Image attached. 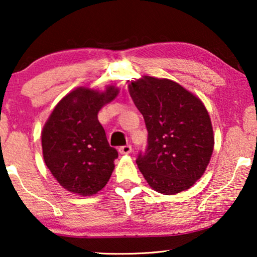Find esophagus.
<instances>
[{
  "instance_id": "obj_1",
  "label": "esophagus",
  "mask_w": 257,
  "mask_h": 257,
  "mask_svg": "<svg viewBox=\"0 0 257 257\" xmlns=\"http://www.w3.org/2000/svg\"><path fill=\"white\" fill-rule=\"evenodd\" d=\"M131 151H132V146L128 145V144L125 146L119 147V153L120 154H128V153H131Z\"/></svg>"
}]
</instances>
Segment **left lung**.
I'll use <instances>...</instances> for the list:
<instances>
[{
    "label": "left lung",
    "mask_w": 257,
    "mask_h": 257,
    "mask_svg": "<svg viewBox=\"0 0 257 257\" xmlns=\"http://www.w3.org/2000/svg\"><path fill=\"white\" fill-rule=\"evenodd\" d=\"M128 92L145 119L149 137L137 165L151 187L172 195L205 173L214 149L209 114L200 98L166 78L144 76Z\"/></svg>",
    "instance_id": "obj_1"
}]
</instances>
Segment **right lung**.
Listing matches in <instances>:
<instances>
[{
	"label": "right lung",
	"instance_id": "obj_1",
	"mask_svg": "<svg viewBox=\"0 0 257 257\" xmlns=\"http://www.w3.org/2000/svg\"><path fill=\"white\" fill-rule=\"evenodd\" d=\"M119 89L77 87L56 105L42 131L47 167L58 184L83 196L105 187L114 170L117 150L108 145L98 112L118 96Z\"/></svg>",
	"mask_w": 257,
	"mask_h": 257
}]
</instances>
